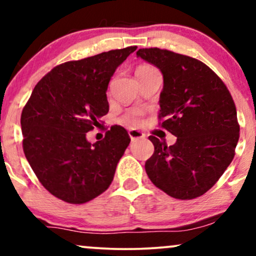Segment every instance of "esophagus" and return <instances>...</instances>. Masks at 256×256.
<instances>
[{
	"label": "esophagus",
	"mask_w": 256,
	"mask_h": 256,
	"mask_svg": "<svg viewBox=\"0 0 256 256\" xmlns=\"http://www.w3.org/2000/svg\"><path fill=\"white\" fill-rule=\"evenodd\" d=\"M128 136H130L131 140L134 142V140H143V138L146 137V134H142L140 131H137V130H128Z\"/></svg>",
	"instance_id": "1"
}]
</instances>
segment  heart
<instances>
[{
	"label": "heart",
	"mask_w": 256,
	"mask_h": 256,
	"mask_svg": "<svg viewBox=\"0 0 256 256\" xmlns=\"http://www.w3.org/2000/svg\"><path fill=\"white\" fill-rule=\"evenodd\" d=\"M149 70H154V68H152V66H149V64H140V66L137 67L136 73L146 72V71H149ZM142 118H143L142 110H131L125 114L124 119H122V122H124L126 126H137L142 122Z\"/></svg>",
	"instance_id": "heart-1"
}]
</instances>
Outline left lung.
I'll list each match as a JSON object with an SVG mask.
<instances>
[{
  "instance_id": "obj_1",
  "label": "left lung",
  "mask_w": 256,
  "mask_h": 256,
  "mask_svg": "<svg viewBox=\"0 0 256 256\" xmlns=\"http://www.w3.org/2000/svg\"><path fill=\"white\" fill-rule=\"evenodd\" d=\"M137 56L164 76L158 125L177 137L173 146L149 136L154 154L146 162L152 184L178 200L207 192L234 156L240 138L237 112L224 82L202 61L160 48Z\"/></svg>"
}]
</instances>
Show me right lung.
<instances>
[{
  "instance_id": "1",
  "label": "right lung",
  "mask_w": 256,
  "mask_h": 256,
  "mask_svg": "<svg viewBox=\"0 0 256 256\" xmlns=\"http://www.w3.org/2000/svg\"><path fill=\"white\" fill-rule=\"evenodd\" d=\"M137 49H116L67 61L38 82L22 113V149L40 184L55 198L82 204L106 192L130 143L128 131L112 126L91 144L86 132L110 110L108 83Z\"/></svg>"
}]
</instances>
